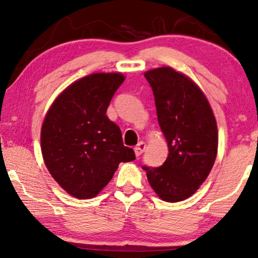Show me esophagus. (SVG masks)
I'll return each mask as SVG.
<instances>
[{
  "label": "esophagus",
  "mask_w": 258,
  "mask_h": 258,
  "mask_svg": "<svg viewBox=\"0 0 258 258\" xmlns=\"http://www.w3.org/2000/svg\"><path fill=\"white\" fill-rule=\"evenodd\" d=\"M145 148H146V145H145L144 141H140V143H138L137 146L134 147V153H136L137 157H140V155L144 153Z\"/></svg>",
  "instance_id": "1"
}]
</instances>
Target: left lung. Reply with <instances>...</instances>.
I'll return each instance as SVG.
<instances>
[{
  "instance_id": "1",
  "label": "left lung",
  "mask_w": 258,
  "mask_h": 258,
  "mask_svg": "<svg viewBox=\"0 0 258 258\" xmlns=\"http://www.w3.org/2000/svg\"><path fill=\"white\" fill-rule=\"evenodd\" d=\"M145 78L154 94L168 157L160 167L143 168L161 200H186L199 189L215 162L219 145L215 117L200 88L174 69H154Z\"/></svg>"
}]
</instances>
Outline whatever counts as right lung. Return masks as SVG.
I'll list each match as a JSON object with an SVG mask.
<instances>
[{
	"instance_id": "1",
	"label": "right lung",
	"mask_w": 258,
	"mask_h": 258,
	"mask_svg": "<svg viewBox=\"0 0 258 258\" xmlns=\"http://www.w3.org/2000/svg\"><path fill=\"white\" fill-rule=\"evenodd\" d=\"M121 74H92L72 83L53 101L41 131L46 168L65 191L94 198L110 182L120 162L133 161L121 131L107 118Z\"/></svg>"
}]
</instances>
